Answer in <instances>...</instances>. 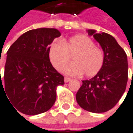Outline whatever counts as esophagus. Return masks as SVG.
Returning <instances> with one entry per match:
<instances>
[{"mask_svg": "<svg viewBox=\"0 0 133 133\" xmlns=\"http://www.w3.org/2000/svg\"><path fill=\"white\" fill-rule=\"evenodd\" d=\"M71 79H72L71 78H69V77H64V82H69V81H71Z\"/></svg>", "mask_w": 133, "mask_h": 133, "instance_id": "34e87169", "label": "esophagus"}]
</instances>
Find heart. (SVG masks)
Masks as SVG:
<instances>
[{
	"label": "heart",
	"instance_id": "obj_1",
	"mask_svg": "<svg viewBox=\"0 0 133 133\" xmlns=\"http://www.w3.org/2000/svg\"><path fill=\"white\" fill-rule=\"evenodd\" d=\"M72 54L74 62L64 69L67 75L79 76L85 73L88 77H93L100 72L104 64L103 51L96 46L90 37L83 35H75L61 43L54 41L48 50L50 61L58 71L64 68Z\"/></svg>",
	"mask_w": 133,
	"mask_h": 133
}]
</instances>
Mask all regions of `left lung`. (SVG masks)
Segmentation results:
<instances>
[{"instance_id": "8db88e82", "label": "left lung", "mask_w": 133, "mask_h": 133, "mask_svg": "<svg viewBox=\"0 0 133 133\" xmlns=\"http://www.w3.org/2000/svg\"><path fill=\"white\" fill-rule=\"evenodd\" d=\"M100 44L104 54V64L93 78L82 80L76 94L77 102L83 109L93 113L110 110L125 91L128 79V57L113 36L106 32L87 30Z\"/></svg>"}]
</instances>
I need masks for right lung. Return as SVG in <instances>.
Here are the masks:
<instances>
[{
  "mask_svg": "<svg viewBox=\"0 0 133 133\" xmlns=\"http://www.w3.org/2000/svg\"><path fill=\"white\" fill-rule=\"evenodd\" d=\"M59 36L61 32L54 28L29 30L7 51L1 90L22 114L36 115L49 110L56 99V87L64 84L48 56L50 45Z\"/></svg>",
  "mask_w": 133,
  "mask_h": 133,
  "instance_id": "1",
  "label": "right lung"
}]
</instances>
